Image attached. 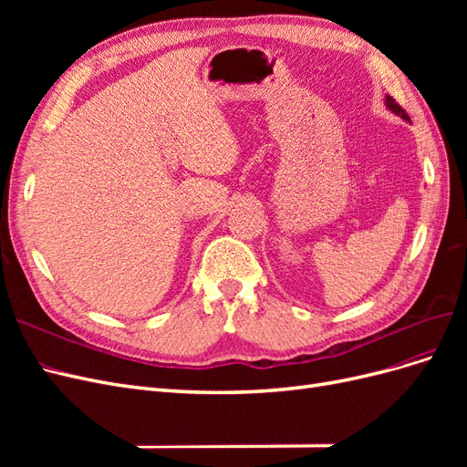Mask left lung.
<instances>
[{
  "instance_id": "obj_1",
  "label": "left lung",
  "mask_w": 467,
  "mask_h": 467,
  "mask_svg": "<svg viewBox=\"0 0 467 467\" xmlns=\"http://www.w3.org/2000/svg\"><path fill=\"white\" fill-rule=\"evenodd\" d=\"M386 105H388V109L391 110V112H395V115H398V117H401V119H405V120H409V115H407V112L401 109V105L400 103H395V99L393 97H386Z\"/></svg>"
}]
</instances>
